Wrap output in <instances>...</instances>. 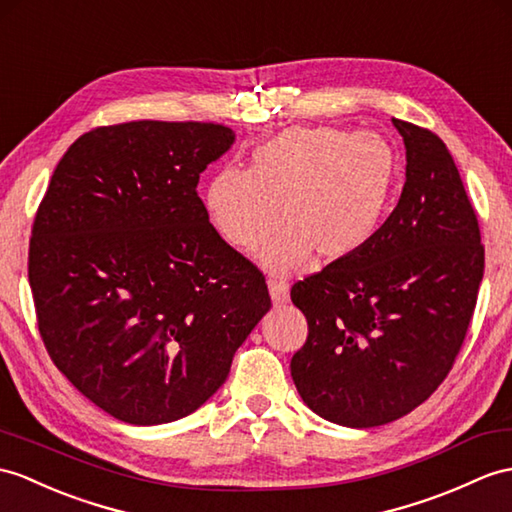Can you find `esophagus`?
<instances>
[{
    "label": "esophagus",
    "instance_id": "1",
    "mask_svg": "<svg viewBox=\"0 0 512 512\" xmlns=\"http://www.w3.org/2000/svg\"><path fill=\"white\" fill-rule=\"evenodd\" d=\"M269 295H271V302L276 306H282L289 302V284L278 282V280H269Z\"/></svg>",
    "mask_w": 512,
    "mask_h": 512
}]
</instances>
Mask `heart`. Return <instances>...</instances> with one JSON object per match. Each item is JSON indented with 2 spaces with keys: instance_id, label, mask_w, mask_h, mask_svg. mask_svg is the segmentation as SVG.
<instances>
[{
  "instance_id": "b5f03b06",
  "label": "heart",
  "mask_w": 512,
  "mask_h": 512,
  "mask_svg": "<svg viewBox=\"0 0 512 512\" xmlns=\"http://www.w3.org/2000/svg\"><path fill=\"white\" fill-rule=\"evenodd\" d=\"M400 165L380 134L293 126L260 143L249 169L226 167L206 186V215L223 241L256 249L273 276L352 258L389 215Z\"/></svg>"
}]
</instances>
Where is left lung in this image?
<instances>
[{
	"mask_svg": "<svg viewBox=\"0 0 512 512\" xmlns=\"http://www.w3.org/2000/svg\"><path fill=\"white\" fill-rule=\"evenodd\" d=\"M406 182L376 239L293 284L308 339L291 360L304 404L347 428L384 426L436 391L465 341L484 273L478 217L445 143L393 119Z\"/></svg>",
	"mask_w": 512,
	"mask_h": 512,
	"instance_id": "obj_1",
	"label": "left lung"
}]
</instances>
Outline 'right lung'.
<instances>
[{"label": "right lung", "mask_w": 512, "mask_h": 512, "mask_svg": "<svg viewBox=\"0 0 512 512\" xmlns=\"http://www.w3.org/2000/svg\"><path fill=\"white\" fill-rule=\"evenodd\" d=\"M234 139L197 121L91 130L60 158L36 213L28 276L47 352L132 426L195 413L271 308L263 273L197 195L199 173Z\"/></svg>", "instance_id": "obj_1"}]
</instances>
